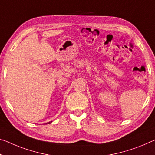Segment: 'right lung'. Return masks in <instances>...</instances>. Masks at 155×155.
<instances>
[{
    "instance_id": "add662e5",
    "label": "right lung",
    "mask_w": 155,
    "mask_h": 155,
    "mask_svg": "<svg viewBox=\"0 0 155 155\" xmlns=\"http://www.w3.org/2000/svg\"><path fill=\"white\" fill-rule=\"evenodd\" d=\"M52 123V121H51V122H48V123H45V124H49V123Z\"/></svg>"
}]
</instances>
